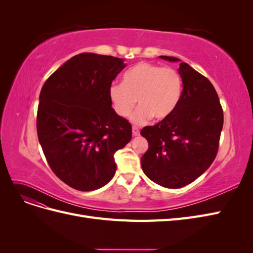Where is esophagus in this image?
Returning <instances> with one entry per match:
<instances>
[{
    "label": "esophagus",
    "instance_id": "obj_1",
    "mask_svg": "<svg viewBox=\"0 0 253 253\" xmlns=\"http://www.w3.org/2000/svg\"><path fill=\"white\" fill-rule=\"evenodd\" d=\"M139 133H140L139 127L136 126H133V135H134V136H138Z\"/></svg>",
    "mask_w": 253,
    "mask_h": 253
}]
</instances>
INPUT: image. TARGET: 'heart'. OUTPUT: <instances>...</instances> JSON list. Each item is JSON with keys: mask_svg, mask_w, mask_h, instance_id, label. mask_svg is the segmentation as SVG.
<instances>
[{"mask_svg": "<svg viewBox=\"0 0 253 253\" xmlns=\"http://www.w3.org/2000/svg\"><path fill=\"white\" fill-rule=\"evenodd\" d=\"M181 90V76L174 68L140 62L125 73L122 84H112L109 96L120 117H127L138 102L132 120L143 124L152 117L156 120L169 117L177 108Z\"/></svg>", "mask_w": 253, "mask_h": 253, "instance_id": "1", "label": "heart"}]
</instances>
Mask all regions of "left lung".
Listing matches in <instances>:
<instances>
[{"label":"left lung","instance_id":"left-lung-1","mask_svg":"<svg viewBox=\"0 0 253 253\" xmlns=\"http://www.w3.org/2000/svg\"><path fill=\"white\" fill-rule=\"evenodd\" d=\"M178 72L183 88L177 108L169 117L140 132L149 142L141 157L144 174L170 189L189 185L211 166L224 125L223 108L212 83L185 62Z\"/></svg>","mask_w":253,"mask_h":253}]
</instances>
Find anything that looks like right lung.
<instances>
[{
    "label": "right lung",
    "mask_w": 253,
    "mask_h": 253,
    "mask_svg": "<svg viewBox=\"0 0 253 253\" xmlns=\"http://www.w3.org/2000/svg\"><path fill=\"white\" fill-rule=\"evenodd\" d=\"M124 59L83 52L49 76L40 93L37 133L52 172L79 191L106 185L114 153L132 138V126L112 108L109 89Z\"/></svg>",
    "instance_id": "right-lung-1"
}]
</instances>
